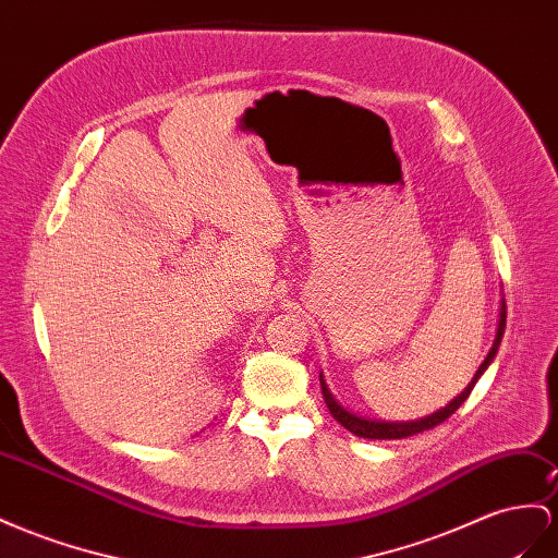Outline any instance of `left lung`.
I'll return each instance as SVG.
<instances>
[{"label":"left lung","mask_w":558,"mask_h":558,"mask_svg":"<svg viewBox=\"0 0 558 558\" xmlns=\"http://www.w3.org/2000/svg\"><path fill=\"white\" fill-rule=\"evenodd\" d=\"M505 324H507V307H505V298H502L498 333H495L493 348H490V352L486 354L484 364L478 366V371L474 373V378L470 380V385H466L453 401H448V403L444 405V409L434 411L432 415H425V417H420V420H409V423H385V420L361 417V415L348 411V409H344V405L338 403V399H336L333 395H330V389H328V385H326V380H324V375L319 373L322 391H324V399H326V405H328L330 415H333L344 429H350L352 434L361 436V439H405V436H413V434H420V432H425V429H432V427H436V425H441L446 417H450V415H453V413L460 409V405L464 403V399L470 397V391L474 389V385L478 383L481 375H484L486 368L493 364V359H495V354H498V348H500L502 336H505Z\"/></svg>","instance_id":"obj_1"}]
</instances>
